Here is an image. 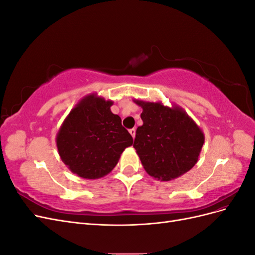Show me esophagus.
<instances>
[{"instance_id": "esophagus-1", "label": "esophagus", "mask_w": 255, "mask_h": 255, "mask_svg": "<svg viewBox=\"0 0 255 255\" xmlns=\"http://www.w3.org/2000/svg\"><path fill=\"white\" fill-rule=\"evenodd\" d=\"M129 133H130V135L133 136V138H135V135H136V128H130V129H129Z\"/></svg>"}]
</instances>
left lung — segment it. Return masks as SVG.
Listing matches in <instances>:
<instances>
[{"label": "left lung", "instance_id": "8db88e82", "mask_svg": "<svg viewBox=\"0 0 255 255\" xmlns=\"http://www.w3.org/2000/svg\"><path fill=\"white\" fill-rule=\"evenodd\" d=\"M142 109L134 148L144 170L160 181H171L194 167L204 143V134L181 106L134 99Z\"/></svg>", "mask_w": 255, "mask_h": 255}]
</instances>
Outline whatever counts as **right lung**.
<instances>
[{"instance_id":"right-lung-1","label":"right lung","mask_w":255,"mask_h":255,"mask_svg":"<svg viewBox=\"0 0 255 255\" xmlns=\"http://www.w3.org/2000/svg\"><path fill=\"white\" fill-rule=\"evenodd\" d=\"M114 104L97 94L84 97L69 113L56 135L58 154L70 171L83 179L109 174L133 137L111 111Z\"/></svg>"}]
</instances>
